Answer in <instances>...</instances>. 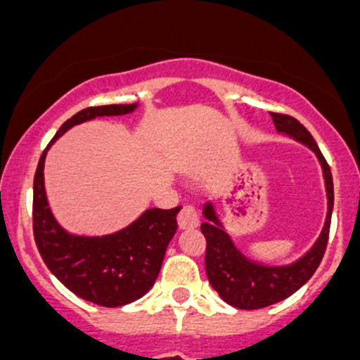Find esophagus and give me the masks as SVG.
<instances>
[{
  "label": "esophagus",
  "mask_w": 360,
  "mask_h": 360,
  "mask_svg": "<svg viewBox=\"0 0 360 360\" xmlns=\"http://www.w3.org/2000/svg\"><path fill=\"white\" fill-rule=\"evenodd\" d=\"M177 224L181 229H192L199 226V213H197L195 206L192 204H184L181 208L179 215H177Z\"/></svg>",
  "instance_id": "34e87169"
}]
</instances>
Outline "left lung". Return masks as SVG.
Listing matches in <instances>:
<instances>
[{
    "label": "left lung",
    "mask_w": 360,
    "mask_h": 360,
    "mask_svg": "<svg viewBox=\"0 0 360 360\" xmlns=\"http://www.w3.org/2000/svg\"><path fill=\"white\" fill-rule=\"evenodd\" d=\"M271 116H273L274 127L280 134L300 141L316 154L317 161L321 165L323 179H325L328 212H326L325 226L317 236V240L303 257L290 264L269 265L245 257L244 252L236 248L231 235L226 231L224 224L217 213L215 204L212 200L204 204L202 215L206 220L200 224V231L206 236V258H204L206 274L219 296L228 305L242 310H255L274 305L278 301H283L285 297L296 292L312 278L316 269L321 264L323 255H325L333 210L332 172H330V167L323 158L321 150L314 141L312 134L292 116L278 115V112H271Z\"/></svg>",
    "instance_id": "1"
}]
</instances>
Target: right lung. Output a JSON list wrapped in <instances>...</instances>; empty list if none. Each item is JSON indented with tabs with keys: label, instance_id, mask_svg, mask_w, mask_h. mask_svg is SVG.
<instances>
[{
	"label": "right lung",
	"instance_id": "1",
	"mask_svg": "<svg viewBox=\"0 0 360 360\" xmlns=\"http://www.w3.org/2000/svg\"><path fill=\"white\" fill-rule=\"evenodd\" d=\"M138 103L87 108L71 116L44 148L34 177V236L44 264L73 294L95 305L122 307L140 300L160 274L165 252L177 231V213L148 208L134 222L108 235H77L59 224L48 204L44 160L51 145L75 125L100 118L124 116Z\"/></svg>",
	"mask_w": 360,
	"mask_h": 360
}]
</instances>
